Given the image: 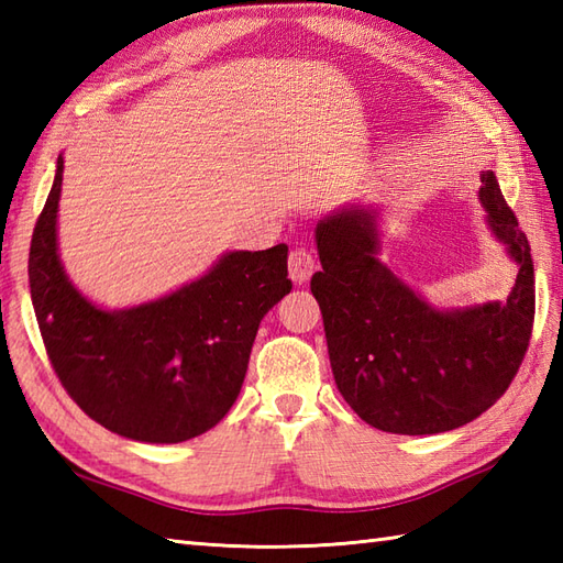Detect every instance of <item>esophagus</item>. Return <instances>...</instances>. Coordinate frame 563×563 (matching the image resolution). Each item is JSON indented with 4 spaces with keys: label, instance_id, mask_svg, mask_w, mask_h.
<instances>
[{
    "label": "esophagus",
    "instance_id": "1",
    "mask_svg": "<svg viewBox=\"0 0 563 563\" xmlns=\"http://www.w3.org/2000/svg\"><path fill=\"white\" fill-rule=\"evenodd\" d=\"M314 268H317V261H314V256H312V251H307V249H295V251H290L288 271H290V278H292L297 285H302V283H307L309 278H312Z\"/></svg>",
    "mask_w": 563,
    "mask_h": 563
}]
</instances>
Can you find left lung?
Returning <instances> with one entry per match:
<instances>
[{
    "instance_id": "8db88e82",
    "label": "left lung",
    "mask_w": 563,
    "mask_h": 563,
    "mask_svg": "<svg viewBox=\"0 0 563 563\" xmlns=\"http://www.w3.org/2000/svg\"><path fill=\"white\" fill-rule=\"evenodd\" d=\"M486 224L518 266L506 302L440 309L382 261V208L349 202L314 227L321 271L312 292L324 317L333 379L377 430L435 435L474 421L516 377L534 319L528 236L482 172Z\"/></svg>"
}]
</instances>
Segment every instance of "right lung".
<instances>
[{"label": "right lung", "mask_w": 563, "mask_h": 563, "mask_svg": "<svg viewBox=\"0 0 563 563\" xmlns=\"http://www.w3.org/2000/svg\"><path fill=\"white\" fill-rule=\"evenodd\" d=\"M63 154L35 222L29 283L47 357L93 421L172 445L218 426L242 391L261 319L292 290L288 246L227 251L157 300L106 309L81 295L57 251Z\"/></svg>", "instance_id": "obj_1"}]
</instances>
